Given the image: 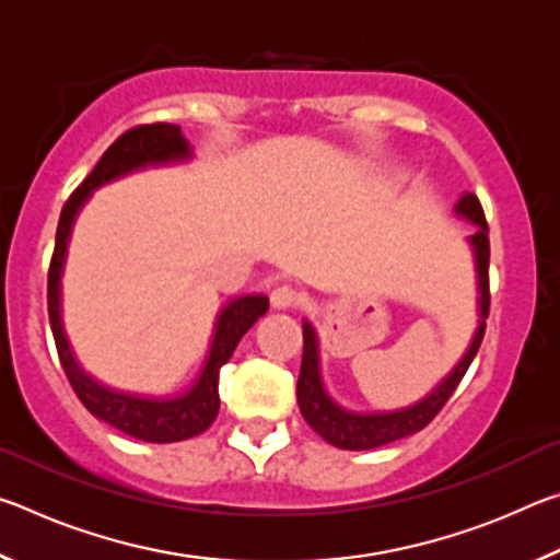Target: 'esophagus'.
Instances as JSON below:
<instances>
[{"label":"esophagus","mask_w":560,"mask_h":560,"mask_svg":"<svg viewBox=\"0 0 560 560\" xmlns=\"http://www.w3.org/2000/svg\"><path fill=\"white\" fill-rule=\"evenodd\" d=\"M306 301L301 291H296L289 283H283V287H277L271 291V306L273 308H296L301 303Z\"/></svg>","instance_id":"34e87169"}]
</instances>
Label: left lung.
<instances>
[{
  "mask_svg": "<svg viewBox=\"0 0 560 560\" xmlns=\"http://www.w3.org/2000/svg\"><path fill=\"white\" fill-rule=\"evenodd\" d=\"M454 210H457L459 217H467L469 222L477 224V232L469 236V242L474 246V257H477V271H479L481 320H479L477 336H474L469 350L464 353L457 368H454V371L444 377V381L434 387L424 400L395 412H350L346 407L336 405L326 393L324 383H320L316 330L303 320V358H301V373H299V385H296L301 415L303 420H306L311 428L320 434V438L330 444H336L340 450L360 452V450L383 447V444L402 440L407 434H415L422 428H428V424L434 420V415L442 410L444 402H447L452 393L457 390L464 373L469 371L471 360L477 355L481 338H485V330H487L485 318H489V301H491L489 296V224L477 195L471 192L462 195V200L454 205Z\"/></svg>",
  "mask_w": 560,
  "mask_h": 560,
  "instance_id": "8db88e82",
  "label": "left lung"
}]
</instances>
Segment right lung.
Wrapping results in <instances>:
<instances>
[{"mask_svg": "<svg viewBox=\"0 0 560 560\" xmlns=\"http://www.w3.org/2000/svg\"><path fill=\"white\" fill-rule=\"evenodd\" d=\"M185 158H189V145L183 132H179V126H173V122H150V126H136L122 132L116 143L103 153L96 167L91 170V175L66 200L59 226H56V244L49 267L51 334L56 340V350H59L61 368L66 377H69L73 393L86 405V410L101 417L103 422L113 424V428L130 434V438L158 444L189 440L214 422L217 412H220V390H217V385H220V368L232 358L236 343L254 326V320L267 314L269 299L257 293V296H242L226 303L222 314L217 316L210 358H207L197 383L187 393L177 397H140L106 387L75 363L61 326L59 287L73 220L93 189L120 175H128L132 170L175 163V160Z\"/></svg>", "mask_w": 560, "mask_h": 560, "instance_id": "obj_1", "label": "right lung"}]
</instances>
